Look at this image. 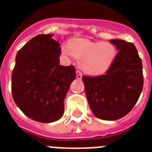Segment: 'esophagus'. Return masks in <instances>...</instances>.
<instances>
[{
	"label": "esophagus",
	"mask_w": 152,
	"mask_h": 152,
	"mask_svg": "<svg viewBox=\"0 0 152 152\" xmlns=\"http://www.w3.org/2000/svg\"><path fill=\"white\" fill-rule=\"evenodd\" d=\"M82 77H83V74L80 70H76V79L78 80H81Z\"/></svg>",
	"instance_id": "obj_1"
}]
</instances>
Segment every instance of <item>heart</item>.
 Returning <instances> with one entry per match:
<instances>
[{
	"label": "heart",
	"instance_id": "b5f03b06",
	"mask_svg": "<svg viewBox=\"0 0 152 152\" xmlns=\"http://www.w3.org/2000/svg\"><path fill=\"white\" fill-rule=\"evenodd\" d=\"M63 53L74 56L83 70L91 74L104 72L111 66L116 56V50L109 43L92 42L85 39L71 40L62 47Z\"/></svg>",
	"mask_w": 152,
	"mask_h": 152
}]
</instances>
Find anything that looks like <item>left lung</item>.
<instances>
[{
    "label": "left lung",
    "mask_w": 152,
    "mask_h": 152,
    "mask_svg": "<svg viewBox=\"0 0 152 152\" xmlns=\"http://www.w3.org/2000/svg\"><path fill=\"white\" fill-rule=\"evenodd\" d=\"M118 53L105 74L83 76L89 107L97 118L119 119L133 109L143 89L142 63L136 47L122 39H111Z\"/></svg>",
    "instance_id": "1"
}]
</instances>
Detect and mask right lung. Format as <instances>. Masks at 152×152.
<instances>
[{"mask_svg": "<svg viewBox=\"0 0 152 152\" xmlns=\"http://www.w3.org/2000/svg\"><path fill=\"white\" fill-rule=\"evenodd\" d=\"M52 34H39L16 56L11 91L16 105L31 119L56 122L64 113V99L76 79L73 66L60 65L61 48Z\"/></svg>", "mask_w": 152, "mask_h": 152, "instance_id": "add662e5", "label": "right lung"}]
</instances>
